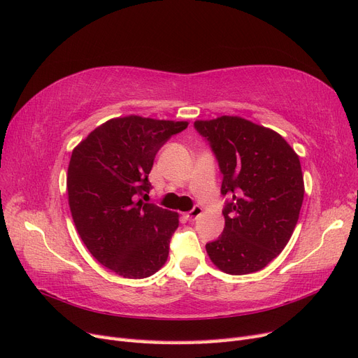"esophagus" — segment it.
Listing matches in <instances>:
<instances>
[{
    "label": "esophagus",
    "instance_id": "esophagus-1",
    "mask_svg": "<svg viewBox=\"0 0 358 358\" xmlns=\"http://www.w3.org/2000/svg\"><path fill=\"white\" fill-rule=\"evenodd\" d=\"M201 213H203V208H201V206H194V208H192L185 216H187L188 221H196Z\"/></svg>",
    "mask_w": 358,
    "mask_h": 358
}]
</instances>
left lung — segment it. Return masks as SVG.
I'll use <instances>...</instances> for the list:
<instances>
[{
	"label": "left lung",
	"mask_w": 358,
	"mask_h": 358,
	"mask_svg": "<svg viewBox=\"0 0 358 358\" xmlns=\"http://www.w3.org/2000/svg\"><path fill=\"white\" fill-rule=\"evenodd\" d=\"M222 173L225 227L206 245L212 263L230 275L264 268L296 229L305 185L299 155L282 136L241 116L196 121Z\"/></svg>",
	"instance_id": "1"
}]
</instances>
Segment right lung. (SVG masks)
<instances>
[{"label":"right lung","mask_w":358,"mask_h":358,"mask_svg":"<svg viewBox=\"0 0 358 358\" xmlns=\"http://www.w3.org/2000/svg\"><path fill=\"white\" fill-rule=\"evenodd\" d=\"M187 121L115 117L74 148L67 173L69 204L82 242L119 276L142 279L164 266L179 225L175 212L137 200L161 146Z\"/></svg>","instance_id":"obj_1"}]
</instances>
